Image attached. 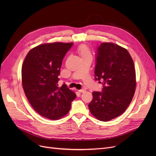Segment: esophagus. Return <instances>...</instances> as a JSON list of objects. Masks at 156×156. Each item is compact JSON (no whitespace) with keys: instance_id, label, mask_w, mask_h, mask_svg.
Instances as JSON below:
<instances>
[{"instance_id":"34e87169","label":"esophagus","mask_w":156,"mask_h":156,"mask_svg":"<svg viewBox=\"0 0 156 156\" xmlns=\"http://www.w3.org/2000/svg\"><path fill=\"white\" fill-rule=\"evenodd\" d=\"M86 90L85 89H81V90H78V92H80V93H83V92H85Z\"/></svg>"}]
</instances>
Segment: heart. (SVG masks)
I'll return each instance as SVG.
<instances>
[{"label":"heart","mask_w":156,"mask_h":156,"mask_svg":"<svg viewBox=\"0 0 156 156\" xmlns=\"http://www.w3.org/2000/svg\"><path fill=\"white\" fill-rule=\"evenodd\" d=\"M78 52L81 57L92 56L91 52L90 51L89 48L85 45H81L78 49Z\"/></svg>","instance_id":"1"}]
</instances>
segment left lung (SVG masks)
<instances>
[{
    "instance_id": "8db88e82",
    "label": "left lung",
    "mask_w": 156,
    "mask_h": 156,
    "mask_svg": "<svg viewBox=\"0 0 156 156\" xmlns=\"http://www.w3.org/2000/svg\"><path fill=\"white\" fill-rule=\"evenodd\" d=\"M95 57V79L102 81L103 88L92 93L88 108L97 119L108 121L123 113L133 99L136 87L134 63L126 48L109 42L99 46Z\"/></svg>"
}]
</instances>
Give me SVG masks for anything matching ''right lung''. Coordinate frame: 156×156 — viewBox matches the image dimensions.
Listing matches in <instances>:
<instances>
[{"label":"right lung","instance_id":"obj_1","mask_svg":"<svg viewBox=\"0 0 156 156\" xmlns=\"http://www.w3.org/2000/svg\"><path fill=\"white\" fill-rule=\"evenodd\" d=\"M73 43L44 44L32 48L24 60L21 69L24 92L39 114L56 120L70 110L76 94L67 85L58 87L62 59Z\"/></svg>","mask_w":156,"mask_h":156}]
</instances>
